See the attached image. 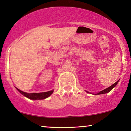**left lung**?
<instances>
[{"mask_svg":"<svg viewBox=\"0 0 131 131\" xmlns=\"http://www.w3.org/2000/svg\"><path fill=\"white\" fill-rule=\"evenodd\" d=\"M118 81H118L117 82H116L115 83H114V84H113L112 85H111V86H109V88H107L106 89H104V90H103V91H102L99 92V93H97V94H95V95L103 94V93H108V92H110L111 90H112V89L113 88H114L115 86L116 85L117 83H118Z\"/></svg>","mask_w":131,"mask_h":131,"instance_id":"8db88e82","label":"left lung"}]
</instances>
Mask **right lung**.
Here are the masks:
<instances>
[{
	"label": "right lung",
	"instance_id": "add662e5",
	"mask_svg": "<svg viewBox=\"0 0 131 131\" xmlns=\"http://www.w3.org/2000/svg\"><path fill=\"white\" fill-rule=\"evenodd\" d=\"M17 89L19 92L22 93L23 95H24L25 96L28 97V98L30 99H32V100H39V99H45L46 97H48L50 96V95L53 93V90H52L50 91L46 92H42V93H28L26 92H24L22 91H20V89H17V88H16Z\"/></svg>",
	"mask_w": 131,
	"mask_h": 131
}]
</instances>
